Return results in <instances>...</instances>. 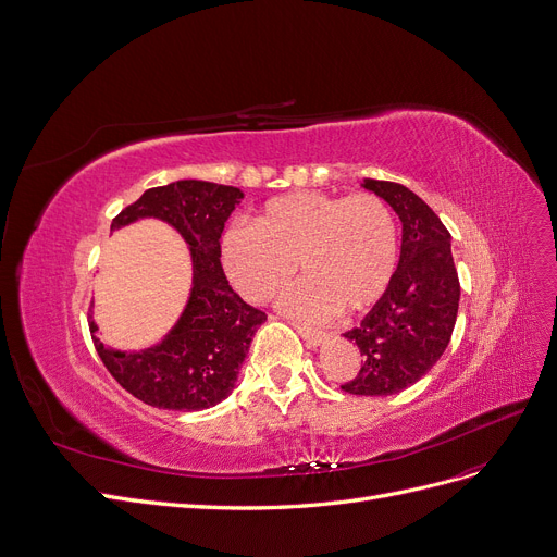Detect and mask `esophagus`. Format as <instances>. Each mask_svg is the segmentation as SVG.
I'll return each mask as SVG.
<instances>
[{"label": "esophagus", "instance_id": "1", "mask_svg": "<svg viewBox=\"0 0 557 557\" xmlns=\"http://www.w3.org/2000/svg\"><path fill=\"white\" fill-rule=\"evenodd\" d=\"M294 327L298 331V335L310 344V346H319V344H323V339H325V333H319V331H312V327H305V325H300V323H294Z\"/></svg>", "mask_w": 557, "mask_h": 557}]
</instances>
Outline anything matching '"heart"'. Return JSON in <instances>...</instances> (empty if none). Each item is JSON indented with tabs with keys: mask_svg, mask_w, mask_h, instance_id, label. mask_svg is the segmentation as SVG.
Here are the masks:
<instances>
[{
	"mask_svg": "<svg viewBox=\"0 0 557 557\" xmlns=\"http://www.w3.org/2000/svg\"><path fill=\"white\" fill-rule=\"evenodd\" d=\"M397 259L395 215L372 193L282 195L263 206L255 224H232L222 238L224 271L250 302L271 298L300 263L305 280L284 292L280 305L307 321L369 310L393 282Z\"/></svg>",
	"mask_w": 557,
	"mask_h": 557,
	"instance_id": "1",
	"label": "heart"
}]
</instances>
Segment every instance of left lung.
I'll use <instances>...</instances> for the list:
<instances>
[{"mask_svg":"<svg viewBox=\"0 0 557 557\" xmlns=\"http://www.w3.org/2000/svg\"><path fill=\"white\" fill-rule=\"evenodd\" d=\"M362 188L385 199L401 220V252L393 282L358 327L362 367L344 393L387 397L418 383L449 344L459 312V275L451 236L441 218L406 185L364 178Z\"/></svg>","mask_w":557,"mask_h":557,"instance_id":"8db88e82","label":"left lung"}]
</instances>
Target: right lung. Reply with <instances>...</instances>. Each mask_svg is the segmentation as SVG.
<instances>
[{
    "label": "right lung",
    "instance_id": "obj_1",
    "mask_svg": "<svg viewBox=\"0 0 557 557\" xmlns=\"http://www.w3.org/2000/svg\"><path fill=\"white\" fill-rule=\"evenodd\" d=\"M245 195L232 185L183 178L144 193L114 220L112 232L144 218L168 222L190 247L193 286L178 321L158 344L119 351L96 339L116 383L139 401L168 410H203L232 395L238 369L265 314L230 286L220 263L224 222Z\"/></svg>",
    "mask_w": 557,
    "mask_h": 557
}]
</instances>
